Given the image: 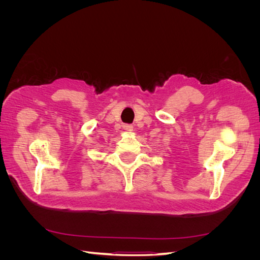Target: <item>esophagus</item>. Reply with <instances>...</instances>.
I'll return each instance as SVG.
<instances>
[{"label": "esophagus", "mask_w": 260, "mask_h": 260, "mask_svg": "<svg viewBox=\"0 0 260 260\" xmlns=\"http://www.w3.org/2000/svg\"><path fill=\"white\" fill-rule=\"evenodd\" d=\"M123 129L125 131H132L133 130V127L131 124H123Z\"/></svg>", "instance_id": "esophagus-1"}]
</instances>
